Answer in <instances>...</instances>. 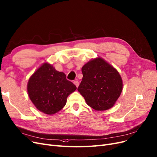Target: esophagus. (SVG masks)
Segmentation results:
<instances>
[{
    "mask_svg": "<svg viewBox=\"0 0 157 157\" xmlns=\"http://www.w3.org/2000/svg\"><path fill=\"white\" fill-rule=\"evenodd\" d=\"M74 83L75 84V86H77V87H78V86H79V82H78V80H75V81H74Z\"/></svg>",
    "mask_w": 157,
    "mask_h": 157,
    "instance_id": "obj_1",
    "label": "esophagus"
}]
</instances>
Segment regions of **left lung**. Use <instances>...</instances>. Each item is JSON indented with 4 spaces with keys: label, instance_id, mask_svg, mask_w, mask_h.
Wrapping results in <instances>:
<instances>
[{
    "label": "left lung",
    "instance_id": "8db88e82",
    "mask_svg": "<svg viewBox=\"0 0 157 157\" xmlns=\"http://www.w3.org/2000/svg\"><path fill=\"white\" fill-rule=\"evenodd\" d=\"M82 71L83 76L78 90L87 105L97 111L111 108L123 87L118 72L100 57L85 64Z\"/></svg>",
    "mask_w": 157,
    "mask_h": 157
}]
</instances>
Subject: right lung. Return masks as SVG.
Listing matches in <instances>:
<instances>
[{"label":"right lung","mask_w":157,"mask_h":157,"mask_svg":"<svg viewBox=\"0 0 157 157\" xmlns=\"http://www.w3.org/2000/svg\"><path fill=\"white\" fill-rule=\"evenodd\" d=\"M27 89L29 97L38 110L54 114L66 105L67 97L76 86L67 79L63 72L44 63L29 79Z\"/></svg>","instance_id":"obj_1"}]
</instances>
